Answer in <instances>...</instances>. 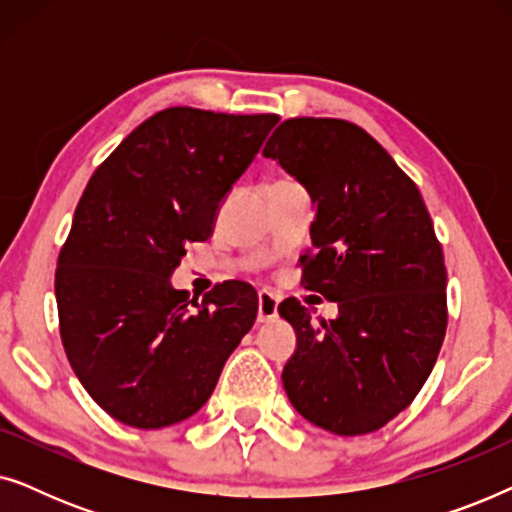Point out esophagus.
Returning a JSON list of instances; mask_svg holds the SVG:
<instances>
[{
  "label": "esophagus",
  "instance_id": "1",
  "mask_svg": "<svg viewBox=\"0 0 512 512\" xmlns=\"http://www.w3.org/2000/svg\"><path fill=\"white\" fill-rule=\"evenodd\" d=\"M279 312V296L275 293L263 289L258 293V321H272Z\"/></svg>",
  "mask_w": 512,
  "mask_h": 512
}]
</instances>
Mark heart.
Returning a JSON list of instances; mask_svg holds the SVG:
<instances>
[{
  "instance_id": "obj_1",
  "label": "heart",
  "mask_w": 512,
  "mask_h": 512,
  "mask_svg": "<svg viewBox=\"0 0 512 512\" xmlns=\"http://www.w3.org/2000/svg\"><path fill=\"white\" fill-rule=\"evenodd\" d=\"M277 184H291V179H279V181H275V184H272V186H277Z\"/></svg>"
}]
</instances>
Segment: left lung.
Segmentation results:
<instances>
[{
    "mask_svg": "<svg viewBox=\"0 0 512 512\" xmlns=\"http://www.w3.org/2000/svg\"><path fill=\"white\" fill-rule=\"evenodd\" d=\"M314 202L303 286L338 303L319 319L296 298L279 314L298 335L286 396L338 436L382 429L415 401L447 328V270L422 193L359 125L289 118L263 149Z\"/></svg>",
    "mask_w": 512,
    "mask_h": 512,
    "instance_id": "obj_1",
    "label": "left lung"
}]
</instances>
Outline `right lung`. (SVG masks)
I'll return each mask as SVG.
<instances>
[{"label": "right lung", "mask_w": 512, "mask_h": 512, "mask_svg": "<svg viewBox=\"0 0 512 512\" xmlns=\"http://www.w3.org/2000/svg\"><path fill=\"white\" fill-rule=\"evenodd\" d=\"M277 121L163 109L90 177L60 249L55 298L76 377L118 422L163 429L195 415L254 326L251 284L230 279L195 303L170 275L186 244L212 235L219 202Z\"/></svg>", "instance_id": "obj_1"}]
</instances>
